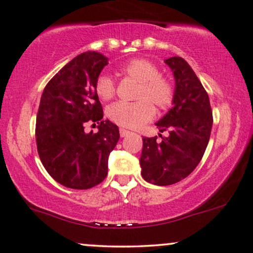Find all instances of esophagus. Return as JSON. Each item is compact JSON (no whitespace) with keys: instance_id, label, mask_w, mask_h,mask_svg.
Wrapping results in <instances>:
<instances>
[{"instance_id":"34e87169","label":"esophagus","mask_w":253,"mask_h":253,"mask_svg":"<svg viewBox=\"0 0 253 253\" xmlns=\"http://www.w3.org/2000/svg\"><path fill=\"white\" fill-rule=\"evenodd\" d=\"M131 132L129 130H126V129H120V134L121 137H126L127 134H130Z\"/></svg>"}]
</instances>
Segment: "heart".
Returning a JSON list of instances; mask_svg holds the SVG:
<instances>
[{
  "label": "heart",
  "instance_id": "obj_1",
  "mask_svg": "<svg viewBox=\"0 0 253 253\" xmlns=\"http://www.w3.org/2000/svg\"><path fill=\"white\" fill-rule=\"evenodd\" d=\"M117 74L138 83L133 103L116 102L108 108V117L117 126L126 129H138L155 117L156 109L170 107L175 96V87L169 78L159 74V68L152 61L136 58L117 68ZM97 96L107 101L114 97L116 86L106 74L100 75L95 83Z\"/></svg>",
  "mask_w": 253,
  "mask_h": 253
}]
</instances>
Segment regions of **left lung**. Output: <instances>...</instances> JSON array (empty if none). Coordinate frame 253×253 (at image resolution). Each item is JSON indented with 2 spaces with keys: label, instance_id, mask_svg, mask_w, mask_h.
<instances>
[{
  "label": "left lung",
  "instance_id": "8db88e82",
  "mask_svg": "<svg viewBox=\"0 0 253 253\" xmlns=\"http://www.w3.org/2000/svg\"><path fill=\"white\" fill-rule=\"evenodd\" d=\"M175 80L173 107L156 123L169 136L144 137L142 176L157 186H169L188 176L201 162L211 138L212 111L199 78L181 57L166 59Z\"/></svg>",
  "mask_w": 253,
  "mask_h": 253
}]
</instances>
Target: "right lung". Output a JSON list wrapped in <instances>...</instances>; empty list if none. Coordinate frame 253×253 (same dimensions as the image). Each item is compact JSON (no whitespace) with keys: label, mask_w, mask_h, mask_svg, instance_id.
I'll return each mask as SVG.
<instances>
[{"label":"right lung","mask_w":253,"mask_h":253,"mask_svg":"<svg viewBox=\"0 0 253 253\" xmlns=\"http://www.w3.org/2000/svg\"><path fill=\"white\" fill-rule=\"evenodd\" d=\"M108 58L88 51L65 65L42 91L36 121L39 158L60 185L88 189L106 179L108 158L120 139L119 126L103 121L95 83ZM98 124L96 134L84 132Z\"/></svg>","instance_id":"right-lung-1"}]
</instances>
